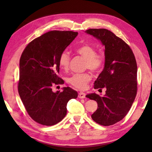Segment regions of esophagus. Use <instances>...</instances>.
Segmentation results:
<instances>
[{"instance_id":"34e87169","label":"esophagus","mask_w":152,"mask_h":152,"mask_svg":"<svg viewBox=\"0 0 152 152\" xmlns=\"http://www.w3.org/2000/svg\"><path fill=\"white\" fill-rule=\"evenodd\" d=\"M86 96V93L83 92H80L78 93V98L80 99H84Z\"/></svg>"}]
</instances>
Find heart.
<instances>
[{
    "label": "heart",
    "instance_id": "heart-1",
    "mask_svg": "<svg viewBox=\"0 0 152 152\" xmlns=\"http://www.w3.org/2000/svg\"><path fill=\"white\" fill-rule=\"evenodd\" d=\"M76 52L86 59V68L93 72H96L102 69L104 63V56L102 53H96L94 47L89 44H83L76 49ZM70 56L69 52L64 51L59 59V64L64 70L69 69ZM91 80L89 73L74 74L67 78L68 83L76 89H85L88 83Z\"/></svg>",
    "mask_w": 152,
    "mask_h": 152
}]
</instances>
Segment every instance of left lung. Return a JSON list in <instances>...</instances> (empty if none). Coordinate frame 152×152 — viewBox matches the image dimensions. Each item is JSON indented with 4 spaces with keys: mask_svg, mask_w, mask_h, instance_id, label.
Returning <instances> with one entry per match:
<instances>
[{
    "mask_svg": "<svg viewBox=\"0 0 152 152\" xmlns=\"http://www.w3.org/2000/svg\"><path fill=\"white\" fill-rule=\"evenodd\" d=\"M86 33L104 46V67L95 80L94 88H105L106 94L101 96L93 93L86 95L98 104L91 118L100 125H114L127 115L136 97L137 61L129 45L110 31L90 28Z\"/></svg>",
    "mask_w": 152,
    "mask_h": 152,
    "instance_id": "obj_1",
    "label": "left lung"
}]
</instances>
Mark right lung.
<instances>
[{"label": "right lung", "mask_w": 152, "mask_h": 152, "mask_svg": "<svg viewBox=\"0 0 152 152\" xmlns=\"http://www.w3.org/2000/svg\"><path fill=\"white\" fill-rule=\"evenodd\" d=\"M77 32L52 31L35 38L23 51L19 60L18 92L25 109L34 121L51 126L66 114L69 100L78 93L69 87L54 93L52 86L63 83L58 76L61 53L74 40Z\"/></svg>", "instance_id": "right-lung-1"}]
</instances>
